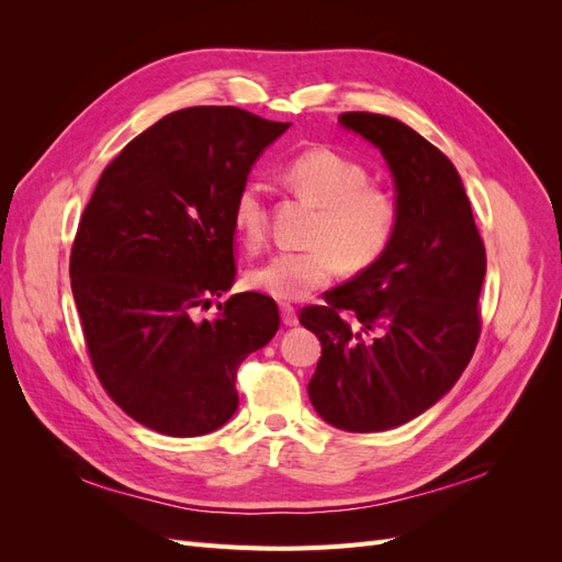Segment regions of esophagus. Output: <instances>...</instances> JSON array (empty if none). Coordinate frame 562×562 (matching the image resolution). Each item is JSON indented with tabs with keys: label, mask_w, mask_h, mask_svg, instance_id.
<instances>
[{
	"label": "esophagus",
	"mask_w": 562,
	"mask_h": 562,
	"mask_svg": "<svg viewBox=\"0 0 562 562\" xmlns=\"http://www.w3.org/2000/svg\"><path fill=\"white\" fill-rule=\"evenodd\" d=\"M279 310H281L283 326H297V312H295L293 304H281Z\"/></svg>",
	"instance_id": "34e87169"
}]
</instances>
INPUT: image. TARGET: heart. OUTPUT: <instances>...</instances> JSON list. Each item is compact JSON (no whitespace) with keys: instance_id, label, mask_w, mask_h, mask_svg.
<instances>
[{"instance_id":"1","label":"heart","mask_w":562,"mask_h":562,"mask_svg":"<svg viewBox=\"0 0 562 562\" xmlns=\"http://www.w3.org/2000/svg\"><path fill=\"white\" fill-rule=\"evenodd\" d=\"M285 190L310 203L316 215L307 232L310 248L277 252L252 267L246 283L274 300L310 297L337 274H363L394 246L401 203L384 184L372 182L370 168L333 147H307L281 166ZM232 225L248 250L267 239L269 209L260 182L244 184L234 199Z\"/></svg>"}]
</instances>
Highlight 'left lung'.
<instances>
[{
  "label": "left lung",
  "instance_id": "1",
  "mask_svg": "<svg viewBox=\"0 0 562 562\" xmlns=\"http://www.w3.org/2000/svg\"><path fill=\"white\" fill-rule=\"evenodd\" d=\"M339 124L386 159L401 227L384 258L300 312L321 342L314 411L333 427H401L452 389L481 337L485 246L452 161L398 119L345 112Z\"/></svg>",
  "mask_w": 562,
  "mask_h": 562
}]
</instances>
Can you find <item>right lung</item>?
<instances>
[{
	"mask_svg": "<svg viewBox=\"0 0 562 562\" xmlns=\"http://www.w3.org/2000/svg\"><path fill=\"white\" fill-rule=\"evenodd\" d=\"M291 126L229 105L166 114L119 151L83 209L70 283L108 396L166 436L211 434L239 407L236 370L279 330L277 302L232 295L234 199Z\"/></svg>",
	"mask_w": 562,
	"mask_h": 562,
	"instance_id": "right-lung-1",
	"label": "right lung"
}]
</instances>
